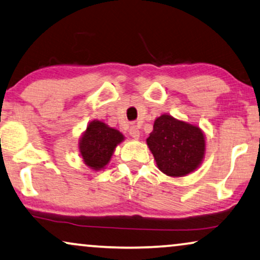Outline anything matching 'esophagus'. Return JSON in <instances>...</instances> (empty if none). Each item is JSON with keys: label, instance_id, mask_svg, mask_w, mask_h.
<instances>
[{"label": "esophagus", "instance_id": "obj_1", "mask_svg": "<svg viewBox=\"0 0 260 260\" xmlns=\"http://www.w3.org/2000/svg\"><path fill=\"white\" fill-rule=\"evenodd\" d=\"M129 134H130V136L134 138V140H138V138H140V135H141L140 129H138L137 125L131 126L129 130Z\"/></svg>", "mask_w": 260, "mask_h": 260}]
</instances>
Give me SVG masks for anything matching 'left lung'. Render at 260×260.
<instances>
[{"label": "left lung", "instance_id": "left-lung-1", "mask_svg": "<svg viewBox=\"0 0 260 260\" xmlns=\"http://www.w3.org/2000/svg\"><path fill=\"white\" fill-rule=\"evenodd\" d=\"M147 144L157 168L172 177L186 176L195 172L205 158L204 131L198 125L167 113L155 119Z\"/></svg>", "mask_w": 260, "mask_h": 260}]
</instances>
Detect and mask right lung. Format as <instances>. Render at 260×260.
Listing matches in <instances>:
<instances>
[{
  "label": "right lung",
  "mask_w": 260,
  "mask_h": 260,
  "mask_svg": "<svg viewBox=\"0 0 260 260\" xmlns=\"http://www.w3.org/2000/svg\"><path fill=\"white\" fill-rule=\"evenodd\" d=\"M124 141L117 129L102 120H91L79 138V152L83 161L92 170H102L109 165L115 149Z\"/></svg>",
  "instance_id": "obj_1"
}]
</instances>
